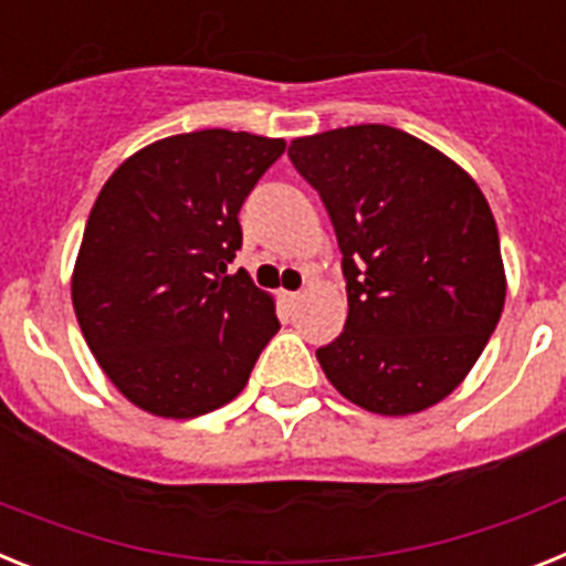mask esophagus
Masks as SVG:
<instances>
[{"instance_id":"34e87169","label":"esophagus","mask_w":566,"mask_h":566,"mask_svg":"<svg viewBox=\"0 0 566 566\" xmlns=\"http://www.w3.org/2000/svg\"><path fill=\"white\" fill-rule=\"evenodd\" d=\"M284 302H287L290 307H296V304L302 302V290H296V293H284Z\"/></svg>"}]
</instances>
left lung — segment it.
Returning a JSON list of instances; mask_svg holds the SVG:
<instances>
[{
	"mask_svg": "<svg viewBox=\"0 0 566 566\" xmlns=\"http://www.w3.org/2000/svg\"><path fill=\"white\" fill-rule=\"evenodd\" d=\"M322 196L347 282V322L318 347L344 399L410 416L473 370L504 311L499 228L470 176L427 142L353 125L290 142Z\"/></svg>",
	"mask_w": 566,
	"mask_h": 566,
	"instance_id": "obj_1",
	"label": "left lung"
}]
</instances>
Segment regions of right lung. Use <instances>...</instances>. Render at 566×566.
Segmentation results:
<instances>
[{"mask_svg":"<svg viewBox=\"0 0 566 566\" xmlns=\"http://www.w3.org/2000/svg\"><path fill=\"white\" fill-rule=\"evenodd\" d=\"M284 139L196 130L142 147L105 181L87 219L73 311L127 401L196 419L233 401L276 336L273 298L248 270L239 210Z\"/></svg>","mask_w":566,"mask_h":566,"instance_id":"obj_1","label":"right lung"}]
</instances>
